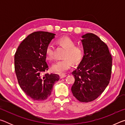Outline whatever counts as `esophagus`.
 <instances>
[{
	"instance_id": "1",
	"label": "esophagus",
	"mask_w": 125,
	"mask_h": 125,
	"mask_svg": "<svg viewBox=\"0 0 125 125\" xmlns=\"http://www.w3.org/2000/svg\"><path fill=\"white\" fill-rule=\"evenodd\" d=\"M66 76H67V75H65V74H60V78H63L66 77Z\"/></svg>"
}]
</instances>
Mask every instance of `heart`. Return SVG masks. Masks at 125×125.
<instances>
[{"label":"heart","mask_w":125,"mask_h":125,"mask_svg":"<svg viewBox=\"0 0 125 125\" xmlns=\"http://www.w3.org/2000/svg\"><path fill=\"white\" fill-rule=\"evenodd\" d=\"M58 45L65 48L63 54L64 58L55 62L52 66L53 71L57 73H63L69 69L72 65L79 63L84 57V49L82 46L75 45V42L67 36L62 37L57 40ZM46 57L48 60L54 59L53 47L52 45H47L45 50Z\"/></svg>","instance_id":"heart-1"}]
</instances>
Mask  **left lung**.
<instances>
[{
    "instance_id": "left-lung-1",
    "label": "left lung",
    "mask_w": 125,
    "mask_h": 125,
    "mask_svg": "<svg viewBox=\"0 0 125 125\" xmlns=\"http://www.w3.org/2000/svg\"><path fill=\"white\" fill-rule=\"evenodd\" d=\"M84 57L72 72L71 90L80 102H90L102 94L110 80L112 57L107 46L94 33L82 36Z\"/></svg>"
}]
</instances>
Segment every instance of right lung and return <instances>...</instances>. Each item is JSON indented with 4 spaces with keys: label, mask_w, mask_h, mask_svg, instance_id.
<instances>
[{
    "label": "right lung",
    "mask_w": 125,
    "mask_h": 125,
    "mask_svg": "<svg viewBox=\"0 0 125 125\" xmlns=\"http://www.w3.org/2000/svg\"><path fill=\"white\" fill-rule=\"evenodd\" d=\"M55 35L45 31L31 33L20 44L15 54V71L19 84L34 100L47 99L54 83L60 79L56 74L43 73L48 69L46 48Z\"/></svg>",
    "instance_id": "right-lung-1"
}]
</instances>
